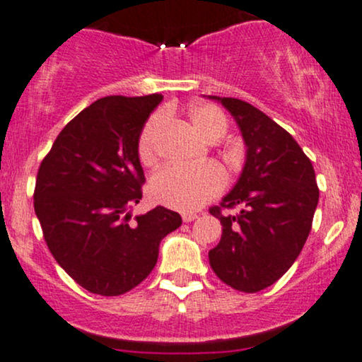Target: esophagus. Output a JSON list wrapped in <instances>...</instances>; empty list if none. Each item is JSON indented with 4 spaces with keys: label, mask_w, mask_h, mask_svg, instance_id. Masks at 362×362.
<instances>
[{
    "label": "esophagus",
    "mask_w": 362,
    "mask_h": 362,
    "mask_svg": "<svg viewBox=\"0 0 362 362\" xmlns=\"http://www.w3.org/2000/svg\"><path fill=\"white\" fill-rule=\"evenodd\" d=\"M182 219H184V223H190V221H194V219H197V214H195V213H184V214H182Z\"/></svg>",
    "instance_id": "1"
}]
</instances>
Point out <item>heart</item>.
I'll return each instance as SVG.
<instances>
[{
  "label": "heart",
  "instance_id": "b5f03b06",
  "mask_svg": "<svg viewBox=\"0 0 362 362\" xmlns=\"http://www.w3.org/2000/svg\"><path fill=\"white\" fill-rule=\"evenodd\" d=\"M190 122L195 131L209 143H218L226 134V117L211 105L195 107L190 112ZM165 126L161 114L153 115L139 136L138 156L141 163L151 165L156 158L158 139ZM226 177L216 165L204 167H165L149 182V195L155 202L178 211H195L206 201L224 189Z\"/></svg>",
  "mask_w": 362,
  "mask_h": 362
}]
</instances>
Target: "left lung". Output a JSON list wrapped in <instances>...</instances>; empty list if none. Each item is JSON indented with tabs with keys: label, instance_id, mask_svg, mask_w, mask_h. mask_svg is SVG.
I'll return each mask as SVG.
<instances>
[{
	"label": "left lung",
	"instance_id": "1",
	"mask_svg": "<svg viewBox=\"0 0 362 362\" xmlns=\"http://www.w3.org/2000/svg\"><path fill=\"white\" fill-rule=\"evenodd\" d=\"M207 98L233 115L247 146L238 182L209 209L223 224L209 264L224 284L257 293L284 276L303 250L318 204L315 170L293 136L264 112L238 98ZM235 205V216L221 213Z\"/></svg>",
	"mask_w": 362,
	"mask_h": 362
}]
</instances>
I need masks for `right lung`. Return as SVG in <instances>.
<instances>
[{
    "label": "right lung",
    "instance_id": "1",
    "mask_svg": "<svg viewBox=\"0 0 362 362\" xmlns=\"http://www.w3.org/2000/svg\"><path fill=\"white\" fill-rule=\"evenodd\" d=\"M163 97H105L66 124L40 163L34 209L57 264L81 288L119 296L156 265L180 214L156 206L131 221L143 197L138 156L144 124Z\"/></svg>",
    "mask_w": 362,
    "mask_h": 362
}]
</instances>
